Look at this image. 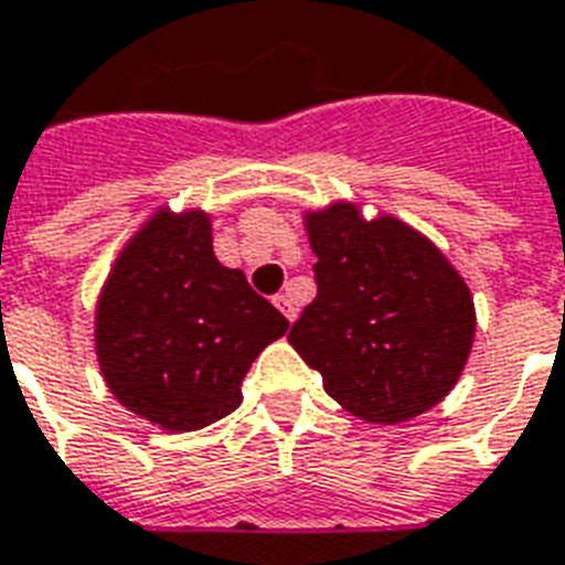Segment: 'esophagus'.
Listing matches in <instances>:
<instances>
[{
  "instance_id": "esophagus-1",
  "label": "esophagus",
  "mask_w": 565,
  "mask_h": 565,
  "mask_svg": "<svg viewBox=\"0 0 565 565\" xmlns=\"http://www.w3.org/2000/svg\"><path fill=\"white\" fill-rule=\"evenodd\" d=\"M274 303H277V309H279V312H282V315H286L288 321H295V318H297L295 297H291V295H288V291H286V295H277V297H274Z\"/></svg>"
}]
</instances>
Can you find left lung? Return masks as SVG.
<instances>
[{
  "instance_id": "left-lung-1",
  "label": "left lung",
  "mask_w": 565,
  "mask_h": 565,
  "mask_svg": "<svg viewBox=\"0 0 565 565\" xmlns=\"http://www.w3.org/2000/svg\"><path fill=\"white\" fill-rule=\"evenodd\" d=\"M318 295L288 342L362 422L427 413L460 380L475 342V300L445 253L392 214L353 203L306 214Z\"/></svg>"
}]
</instances>
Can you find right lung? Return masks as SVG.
I'll list each match as a JSON object with an SVG mask.
<instances>
[{
	"label": "right lung",
	"instance_id": "add662e5",
	"mask_svg": "<svg viewBox=\"0 0 565 565\" xmlns=\"http://www.w3.org/2000/svg\"><path fill=\"white\" fill-rule=\"evenodd\" d=\"M279 309L212 250L200 209H161L126 244L96 303V360L111 395L161 430L209 427L242 404V380L286 335Z\"/></svg>",
	"mask_w": 565,
	"mask_h": 565
}]
</instances>
